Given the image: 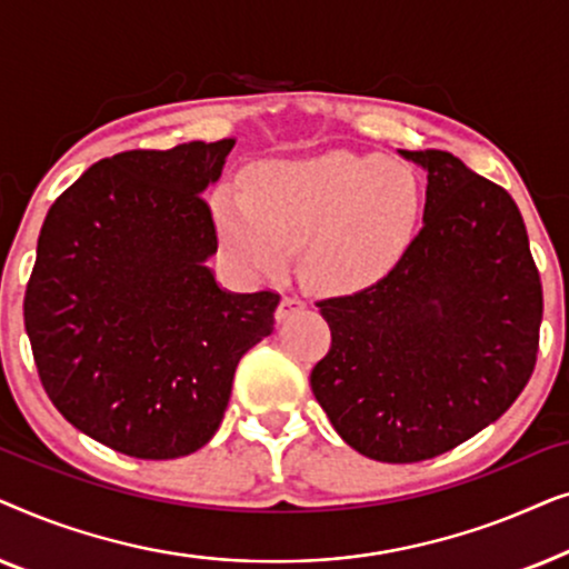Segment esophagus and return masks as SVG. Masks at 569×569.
Here are the masks:
<instances>
[{"mask_svg":"<svg viewBox=\"0 0 569 569\" xmlns=\"http://www.w3.org/2000/svg\"><path fill=\"white\" fill-rule=\"evenodd\" d=\"M306 308V300L298 298L295 292H284L282 300H279V308H277V321H284L290 313H298V310Z\"/></svg>","mask_w":569,"mask_h":569,"instance_id":"34e87169","label":"esophagus"}]
</instances>
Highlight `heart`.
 Here are the masks:
<instances>
[{
    "label": "heart",
    "instance_id": "obj_1",
    "mask_svg": "<svg viewBox=\"0 0 569 569\" xmlns=\"http://www.w3.org/2000/svg\"><path fill=\"white\" fill-rule=\"evenodd\" d=\"M222 243L259 274L302 251L306 279L323 292H357L391 274L415 238L422 191L409 168L376 154L323 152L248 170L243 193L212 201Z\"/></svg>",
    "mask_w": 569,
    "mask_h": 569
}]
</instances>
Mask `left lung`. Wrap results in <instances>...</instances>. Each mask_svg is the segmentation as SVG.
Masks as SVG:
<instances>
[{"instance_id": "1", "label": "left lung", "mask_w": 569, "mask_h": 569, "mask_svg": "<svg viewBox=\"0 0 569 569\" xmlns=\"http://www.w3.org/2000/svg\"><path fill=\"white\" fill-rule=\"evenodd\" d=\"M427 170L425 224L391 274L316 302L331 347L310 388L333 430L383 463L453 450L523 391L543 313L520 209L442 150H401Z\"/></svg>"}]
</instances>
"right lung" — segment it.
<instances>
[{
	"instance_id": "add662e5",
	"label": "right lung",
	"mask_w": 569,
	"mask_h": 569,
	"mask_svg": "<svg viewBox=\"0 0 569 569\" xmlns=\"http://www.w3.org/2000/svg\"><path fill=\"white\" fill-rule=\"evenodd\" d=\"M236 139L129 150L84 170L46 214L22 318L67 422L147 461L212 440L236 368L274 331L279 295H232L204 261V189Z\"/></svg>"
}]
</instances>
